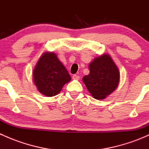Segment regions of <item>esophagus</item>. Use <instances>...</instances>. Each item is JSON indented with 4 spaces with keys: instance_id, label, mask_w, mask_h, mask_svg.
<instances>
[{
    "instance_id": "obj_1",
    "label": "esophagus",
    "mask_w": 149,
    "mask_h": 149,
    "mask_svg": "<svg viewBox=\"0 0 149 149\" xmlns=\"http://www.w3.org/2000/svg\"><path fill=\"white\" fill-rule=\"evenodd\" d=\"M73 79H76V80H79V79H80V76H79V75H76V74H74L73 75Z\"/></svg>"
}]
</instances>
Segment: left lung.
<instances>
[{"instance_id":"1","label":"left lung","mask_w":149,"mask_h":149,"mask_svg":"<svg viewBox=\"0 0 149 149\" xmlns=\"http://www.w3.org/2000/svg\"><path fill=\"white\" fill-rule=\"evenodd\" d=\"M90 73L83 78L88 91L97 100H103L118 86L120 73L108 55L95 58L89 65Z\"/></svg>"}]
</instances>
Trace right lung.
I'll list each match as a JSON object with an SVG mask.
<instances>
[{
	"label": "right lung",
	"mask_w": 149,
	"mask_h": 149,
	"mask_svg": "<svg viewBox=\"0 0 149 149\" xmlns=\"http://www.w3.org/2000/svg\"><path fill=\"white\" fill-rule=\"evenodd\" d=\"M39 91L47 97L57 95L71 78L55 53L45 52L40 58L33 73Z\"/></svg>",
	"instance_id": "add662e5"
}]
</instances>
